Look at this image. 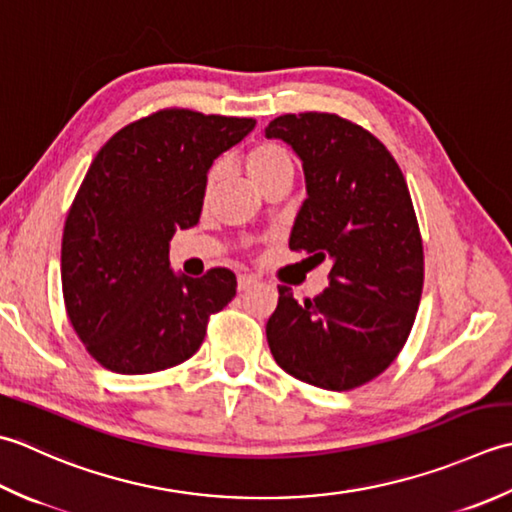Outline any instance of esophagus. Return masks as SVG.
Masks as SVG:
<instances>
[{
    "label": "esophagus",
    "instance_id": "1",
    "mask_svg": "<svg viewBox=\"0 0 512 512\" xmlns=\"http://www.w3.org/2000/svg\"><path fill=\"white\" fill-rule=\"evenodd\" d=\"M256 283H258V280H256L254 276H249V274H241V276H238V291L252 289Z\"/></svg>",
    "mask_w": 512,
    "mask_h": 512
}]
</instances>
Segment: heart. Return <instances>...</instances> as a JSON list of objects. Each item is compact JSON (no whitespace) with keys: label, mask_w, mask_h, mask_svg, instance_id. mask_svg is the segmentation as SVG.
Instances as JSON below:
<instances>
[{"label":"heart","mask_w":512,"mask_h":512,"mask_svg":"<svg viewBox=\"0 0 512 512\" xmlns=\"http://www.w3.org/2000/svg\"><path fill=\"white\" fill-rule=\"evenodd\" d=\"M245 165L249 176H252V181L258 187L271 179H278V176H294V159H291V152L285 145L274 141L256 143L254 148L245 154ZM218 176H221V165H214L210 176H207V187H212L218 181Z\"/></svg>","instance_id":"obj_1"}]
</instances>
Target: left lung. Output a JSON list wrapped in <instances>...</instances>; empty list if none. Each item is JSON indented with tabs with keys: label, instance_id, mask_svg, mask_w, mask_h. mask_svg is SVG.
<instances>
[{
	"label": "left lung",
	"instance_id": "obj_1",
	"mask_svg": "<svg viewBox=\"0 0 512 512\" xmlns=\"http://www.w3.org/2000/svg\"><path fill=\"white\" fill-rule=\"evenodd\" d=\"M265 137L291 145L305 170L289 247L331 260L316 298L298 302L278 287L271 356L314 387H362L398 358L422 298V236L404 174L371 132L338 114H283Z\"/></svg>",
	"mask_w": 512,
	"mask_h": 512
}]
</instances>
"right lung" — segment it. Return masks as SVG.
Listing matches in <instances>:
<instances>
[{
    "mask_svg": "<svg viewBox=\"0 0 512 512\" xmlns=\"http://www.w3.org/2000/svg\"><path fill=\"white\" fill-rule=\"evenodd\" d=\"M254 125L168 108L125 125L97 152L66 218L61 287L70 325L101 367L123 375L176 367L236 296L225 267L174 274L170 241L201 218L216 156Z\"/></svg>",
    "mask_w": 512,
    "mask_h": 512,
    "instance_id": "add662e5",
    "label": "right lung"
}]
</instances>
